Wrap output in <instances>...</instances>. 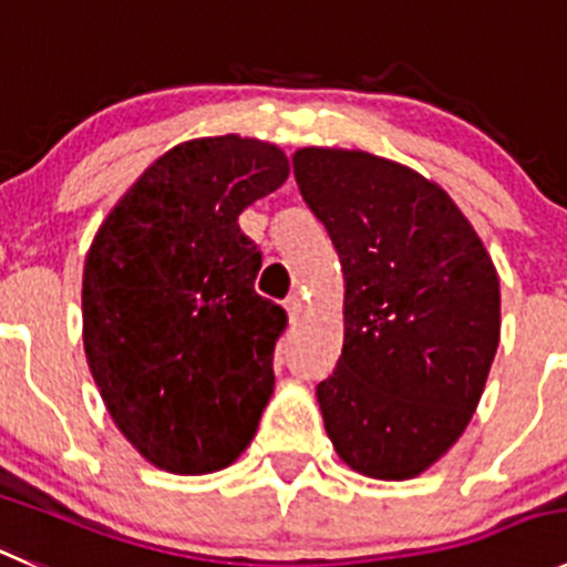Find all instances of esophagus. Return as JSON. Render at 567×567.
<instances>
[{
	"label": "esophagus",
	"instance_id": "obj_1",
	"mask_svg": "<svg viewBox=\"0 0 567 567\" xmlns=\"http://www.w3.org/2000/svg\"><path fill=\"white\" fill-rule=\"evenodd\" d=\"M284 309H287L289 322L298 320V317L303 315V300H300V295H289V298L284 300Z\"/></svg>",
	"mask_w": 567,
	"mask_h": 567
}]
</instances>
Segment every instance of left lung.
Listing matches in <instances>:
<instances>
[{"instance_id":"1","label":"left lung","mask_w":567,"mask_h":567,"mask_svg":"<svg viewBox=\"0 0 567 567\" xmlns=\"http://www.w3.org/2000/svg\"><path fill=\"white\" fill-rule=\"evenodd\" d=\"M344 275V344L317 384L328 440L355 473L406 482L471 423L501 339L498 272L445 188L364 150L292 155Z\"/></svg>"}]
</instances>
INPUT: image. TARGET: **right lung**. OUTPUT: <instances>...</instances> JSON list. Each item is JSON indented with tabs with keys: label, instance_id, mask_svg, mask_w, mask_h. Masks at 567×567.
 <instances>
[{
	"label": "right lung",
	"instance_id": "obj_1",
	"mask_svg": "<svg viewBox=\"0 0 567 567\" xmlns=\"http://www.w3.org/2000/svg\"><path fill=\"white\" fill-rule=\"evenodd\" d=\"M258 138H192L118 197L83 269V344L107 414L166 473L239 460L275 386L287 311L256 295L261 252L239 214L284 186Z\"/></svg>",
	"mask_w": 567,
	"mask_h": 567
}]
</instances>
